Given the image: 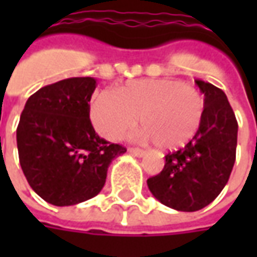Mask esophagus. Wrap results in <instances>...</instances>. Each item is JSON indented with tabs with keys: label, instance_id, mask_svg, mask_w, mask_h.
<instances>
[{
	"label": "esophagus",
	"instance_id": "1",
	"mask_svg": "<svg viewBox=\"0 0 257 257\" xmlns=\"http://www.w3.org/2000/svg\"><path fill=\"white\" fill-rule=\"evenodd\" d=\"M128 151L131 153V154H134V156H136V157H143L146 154L145 150H140V149H134V147H131Z\"/></svg>",
	"mask_w": 257,
	"mask_h": 257
}]
</instances>
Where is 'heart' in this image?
Returning a JSON list of instances; mask_svg holds the SVG:
<instances>
[{
    "instance_id": "heart-1",
    "label": "heart",
    "mask_w": 257,
    "mask_h": 257,
    "mask_svg": "<svg viewBox=\"0 0 257 257\" xmlns=\"http://www.w3.org/2000/svg\"><path fill=\"white\" fill-rule=\"evenodd\" d=\"M205 100L198 90L182 81L150 78L134 81L117 92L96 96L90 118L96 131L108 140H119L138 122L142 140L172 150L193 139L202 123Z\"/></svg>"
}]
</instances>
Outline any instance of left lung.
Segmentation results:
<instances>
[{"mask_svg":"<svg viewBox=\"0 0 257 257\" xmlns=\"http://www.w3.org/2000/svg\"><path fill=\"white\" fill-rule=\"evenodd\" d=\"M205 96L198 132L183 149L165 156L157 176L147 179L151 194L161 204L182 212H195L221 193L235 162L238 123L226 93L195 79Z\"/></svg>","mask_w":257,"mask_h":257,"instance_id":"1","label":"left lung"}]
</instances>
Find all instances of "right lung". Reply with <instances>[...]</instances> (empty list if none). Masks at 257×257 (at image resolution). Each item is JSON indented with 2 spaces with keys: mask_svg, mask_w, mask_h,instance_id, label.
<instances>
[{
  "mask_svg": "<svg viewBox=\"0 0 257 257\" xmlns=\"http://www.w3.org/2000/svg\"><path fill=\"white\" fill-rule=\"evenodd\" d=\"M96 79L75 77L47 85L26 101L16 129L22 171L30 187L56 206L93 198L125 147L96 134L89 101Z\"/></svg>",
  "mask_w": 257,
  "mask_h": 257,
  "instance_id": "obj_1",
  "label": "right lung"
}]
</instances>
